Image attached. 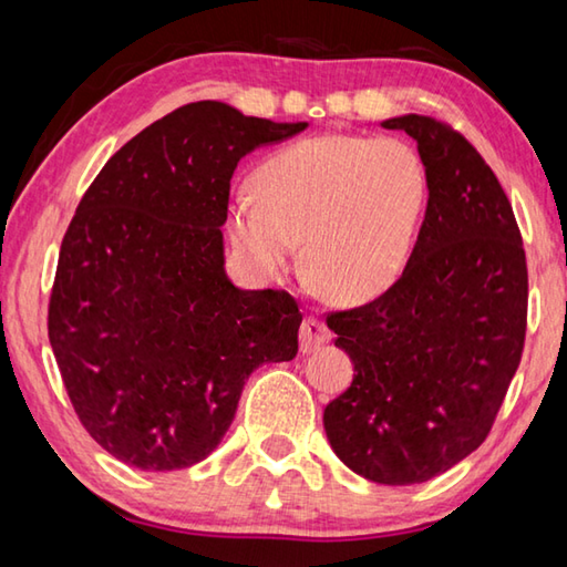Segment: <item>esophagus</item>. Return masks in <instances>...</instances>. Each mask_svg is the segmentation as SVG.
I'll use <instances>...</instances> for the list:
<instances>
[{
	"label": "esophagus",
	"instance_id": "esophagus-1",
	"mask_svg": "<svg viewBox=\"0 0 567 567\" xmlns=\"http://www.w3.org/2000/svg\"><path fill=\"white\" fill-rule=\"evenodd\" d=\"M332 338L328 324L318 318H305L302 328H300V350L302 352H312L318 350L320 344H324Z\"/></svg>",
	"mask_w": 567,
	"mask_h": 567
}]
</instances>
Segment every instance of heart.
<instances>
[{
    "mask_svg": "<svg viewBox=\"0 0 567 567\" xmlns=\"http://www.w3.org/2000/svg\"><path fill=\"white\" fill-rule=\"evenodd\" d=\"M427 199V169L408 142L320 134L292 142L229 205V235L262 275L290 270L300 243L334 300H370L405 270Z\"/></svg>",
    "mask_w": 567,
    "mask_h": 567,
    "instance_id": "obj_1",
    "label": "heart"
}]
</instances>
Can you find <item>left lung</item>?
I'll use <instances>...</instances> for the list:
<instances>
[{
    "label": "left lung",
    "instance_id": "1",
    "mask_svg": "<svg viewBox=\"0 0 567 567\" xmlns=\"http://www.w3.org/2000/svg\"><path fill=\"white\" fill-rule=\"evenodd\" d=\"M417 142L427 209L405 270L375 300L328 312L358 375L324 408L344 465L382 485L445 473L485 443L523 358L527 262L505 189L453 124L382 122Z\"/></svg>",
    "mask_w": 567,
    "mask_h": 567
}]
</instances>
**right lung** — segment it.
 <instances>
[{
  "label": "right lung",
  "mask_w": 567,
  "mask_h": 567,
  "mask_svg": "<svg viewBox=\"0 0 567 567\" xmlns=\"http://www.w3.org/2000/svg\"><path fill=\"white\" fill-rule=\"evenodd\" d=\"M305 127L185 104L114 152L76 205L47 330L76 417L122 463L205 460L252 370L297 354V300L237 290L219 227L237 162Z\"/></svg>",
  "instance_id": "obj_1"
}]
</instances>
